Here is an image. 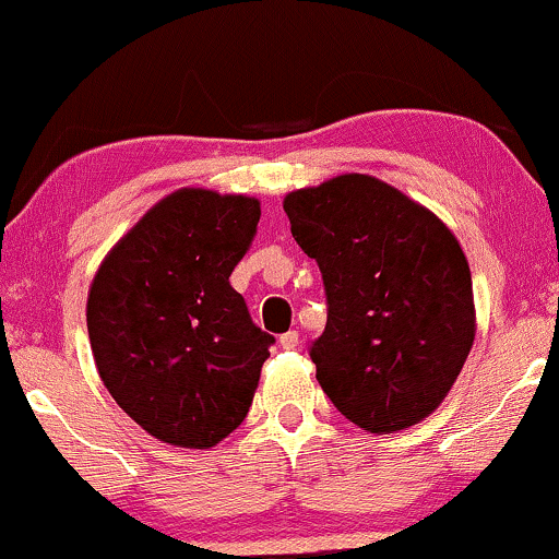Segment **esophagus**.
Instances as JSON below:
<instances>
[{"mask_svg": "<svg viewBox=\"0 0 559 559\" xmlns=\"http://www.w3.org/2000/svg\"><path fill=\"white\" fill-rule=\"evenodd\" d=\"M278 344L284 346V348H297L299 346V333L297 331H288V333H284L278 338Z\"/></svg>", "mask_w": 559, "mask_h": 559, "instance_id": "34e87169", "label": "esophagus"}]
</instances>
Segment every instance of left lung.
Instances as JSON below:
<instances>
[{
  "label": "left lung",
  "mask_w": 559,
  "mask_h": 559,
  "mask_svg": "<svg viewBox=\"0 0 559 559\" xmlns=\"http://www.w3.org/2000/svg\"><path fill=\"white\" fill-rule=\"evenodd\" d=\"M284 211L325 284V331L309 346L325 395L367 432L419 425L474 346L472 271L459 239L367 174L288 192Z\"/></svg>",
  "instance_id": "left-lung-1"
}]
</instances>
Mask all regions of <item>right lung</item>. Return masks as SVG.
<instances>
[{"instance_id": "obj_1", "label": "right lung", "mask_w": 559, "mask_h": 559, "mask_svg": "<svg viewBox=\"0 0 559 559\" xmlns=\"http://www.w3.org/2000/svg\"><path fill=\"white\" fill-rule=\"evenodd\" d=\"M258 221L254 198L185 187L153 205L93 278L85 318L98 374L156 440L213 448L250 412L273 335L228 275Z\"/></svg>"}]
</instances>
